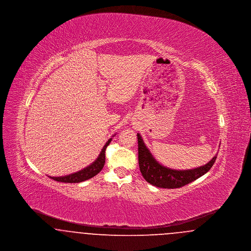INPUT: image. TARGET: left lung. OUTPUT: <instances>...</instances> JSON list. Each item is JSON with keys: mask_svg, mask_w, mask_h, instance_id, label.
Segmentation results:
<instances>
[{"mask_svg": "<svg viewBox=\"0 0 251 251\" xmlns=\"http://www.w3.org/2000/svg\"><path fill=\"white\" fill-rule=\"evenodd\" d=\"M138 141V164L141 174L149 183L160 187L174 189L184 186L192 181L199 179L207 173L214 166L216 155L205 166L189 169V170H174L163 167L156 162L143 142L142 137L137 133Z\"/></svg>", "mask_w": 251, "mask_h": 251, "instance_id": "8db88e82", "label": "left lung"}]
</instances>
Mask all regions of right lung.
<instances>
[{
    "mask_svg": "<svg viewBox=\"0 0 251 251\" xmlns=\"http://www.w3.org/2000/svg\"><path fill=\"white\" fill-rule=\"evenodd\" d=\"M112 141V138L109 139L105 146L103 147V149L101 150V152L100 153V155L98 157V159L96 160L93 164H91L90 166L85 167L83 170H80L79 172L73 173L68 176H64V177H50V179L59 182H68V183H74V182H81L86 179H91L94 176H96L98 173L100 172V170L102 169V167L105 164V151L107 148L108 145Z\"/></svg>",
    "mask_w": 251,
    "mask_h": 251,
    "instance_id": "add662e5",
    "label": "right lung"
}]
</instances>
